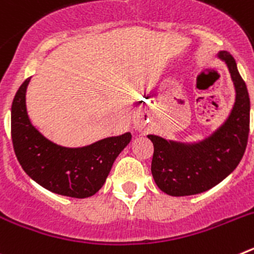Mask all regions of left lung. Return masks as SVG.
Masks as SVG:
<instances>
[{"mask_svg": "<svg viewBox=\"0 0 254 254\" xmlns=\"http://www.w3.org/2000/svg\"><path fill=\"white\" fill-rule=\"evenodd\" d=\"M219 58L228 66L235 87L234 107L225 123L197 143L147 134L154 145L152 177L156 186L170 196H190L215 187L238 167L246 151L251 111L247 85L229 52H220Z\"/></svg>", "mask_w": 254, "mask_h": 254, "instance_id": "8db88e82", "label": "left lung"}]
</instances>
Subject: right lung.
I'll use <instances>...</instances> for the list:
<instances>
[{
	"mask_svg": "<svg viewBox=\"0 0 254 254\" xmlns=\"http://www.w3.org/2000/svg\"><path fill=\"white\" fill-rule=\"evenodd\" d=\"M30 77L19 87L11 107V137L24 172L38 185L62 196L86 198L104 185L112 165L131 141L129 132L84 147L56 145L31 125L25 104Z\"/></svg>",
	"mask_w": 254,
	"mask_h": 254,
	"instance_id": "add662e5",
	"label": "right lung"
}]
</instances>
